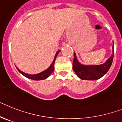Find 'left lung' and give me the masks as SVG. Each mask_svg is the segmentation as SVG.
I'll return each instance as SVG.
<instances>
[{
	"instance_id": "8db88e82",
	"label": "left lung",
	"mask_w": 122,
	"mask_h": 122,
	"mask_svg": "<svg viewBox=\"0 0 122 122\" xmlns=\"http://www.w3.org/2000/svg\"><path fill=\"white\" fill-rule=\"evenodd\" d=\"M114 55V45L112 46V54L105 63L100 65H83L78 62L76 54L74 52V59L73 62V70L78 77L81 80H98L108 72L113 62Z\"/></svg>"
}]
</instances>
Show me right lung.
Masks as SVG:
<instances>
[{"label": "right lung", "instance_id": "1", "mask_svg": "<svg viewBox=\"0 0 122 122\" xmlns=\"http://www.w3.org/2000/svg\"><path fill=\"white\" fill-rule=\"evenodd\" d=\"M60 51V50H59V51H57V53H56V54H55V57H54V60H53V62H52V64L50 65V67L48 68H47L45 70L43 71V72H41V73H37V74H34V75H32V74H29V73H25V72H23L22 71H21L20 70H19V68L17 67H16V68H17L18 71H19L22 75H23L24 76L27 77V78H29V79H32V80H41L46 79V78H48V77L52 74V73L54 70V63H55V59H56V57H57V55H58V54H59Z\"/></svg>", "mask_w": 122, "mask_h": 122}]
</instances>
